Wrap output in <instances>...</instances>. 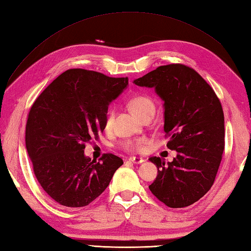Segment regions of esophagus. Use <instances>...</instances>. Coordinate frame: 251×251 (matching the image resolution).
<instances>
[{"instance_id": "obj_1", "label": "esophagus", "mask_w": 251, "mask_h": 251, "mask_svg": "<svg viewBox=\"0 0 251 251\" xmlns=\"http://www.w3.org/2000/svg\"><path fill=\"white\" fill-rule=\"evenodd\" d=\"M129 162L134 163V164H141L145 162V159H143L142 157H136V156H132V157H129Z\"/></svg>"}]
</instances>
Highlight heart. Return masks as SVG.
<instances>
[{"label": "heart", "mask_w": 251, "mask_h": 251, "mask_svg": "<svg viewBox=\"0 0 251 251\" xmlns=\"http://www.w3.org/2000/svg\"><path fill=\"white\" fill-rule=\"evenodd\" d=\"M129 105L131 110L134 111L141 120L145 119V117H147L148 115H154L156 109L153 99L147 95L136 96V97L130 99ZM115 114H116V110L114 106H111V108H109L108 111H106V113L104 115V121H103V124L106 129H109L113 126ZM147 141L148 140L145 139V138H140V139H135V140H127L124 142V148L128 151H140L142 150V148L145 147Z\"/></svg>", "instance_id": "obj_1"}]
</instances>
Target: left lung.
<instances>
[{
	"label": "left lung",
	"instance_id": "obj_1",
	"mask_svg": "<svg viewBox=\"0 0 251 251\" xmlns=\"http://www.w3.org/2000/svg\"><path fill=\"white\" fill-rule=\"evenodd\" d=\"M134 83L154 88L164 101L167 147L177 151L167 164L156 156L149 158L157 167L149 189L168 207L194 204L214 184L225 150L220 100L199 73L180 63L158 67Z\"/></svg>",
	"mask_w": 251,
	"mask_h": 251
}]
</instances>
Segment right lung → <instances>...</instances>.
I'll use <instances>...</instances> for the list:
<instances>
[{
    "mask_svg": "<svg viewBox=\"0 0 251 251\" xmlns=\"http://www.w3.org/2000/svg\"><path fill=\"white\" fill-rule=\"evenodd\" d=\"M127 85V77L71 69L54 79L31 106L25 148L37 181L58 204L89 205L123 165V159L111 153L95 161L84 149L103 131L109 104Z\"/></svg>",
    "mask_w": 251,
    "mask_h": 251,
    "instance_id": "add662e5",
    "label": "right lung"
}]
</instances>
